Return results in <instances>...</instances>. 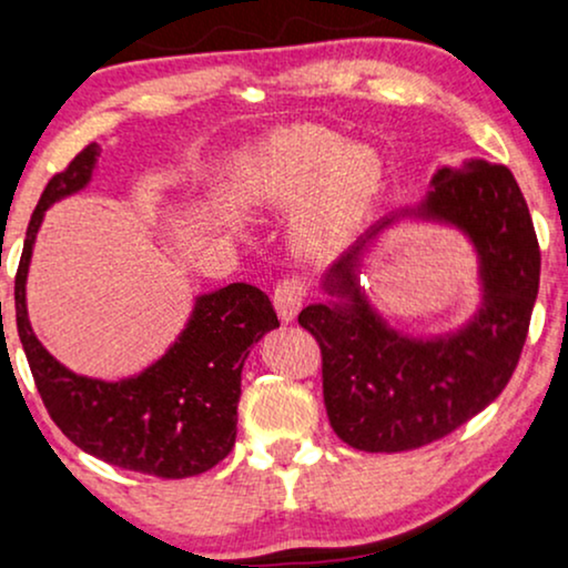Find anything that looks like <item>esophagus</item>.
<instances>
[{
	"label": "esophagus",
	"instance_id": "obj_1",
	"mask_svg": "<svg viewBox=\"0 0 568 568\" xmlns=\"http://www.w3.org/2000/svg\"><path fill=\"white\" fill-rule=\"evenodd\" d=\"M306 298V285L302 280H283L275 288V310L283 323H293Z\"/></svg>",
	"mask_w": 568,
	"mask_h": 568
}]
</instances>
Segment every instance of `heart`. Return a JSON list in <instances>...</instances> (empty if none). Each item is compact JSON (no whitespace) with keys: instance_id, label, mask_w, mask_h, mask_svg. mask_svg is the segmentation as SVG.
I'll list each match as a JSON object with an SVG mask.
<instances>
[{"instance_id":"obj_1","label":"heart","mask_w":568,"mask_h":568,"mask_svg":"<svg viewBox=\"0 0 568 568\" xmlns=\"http://www.w3.org/2000/svg\"><path fill=\"white\" fill-rule=\"evenodd\" d=\"M384 184L378 150L314 124L280 129L245 150L235 166V193L245 206H296L288 230L304 256L344 248L373 214Z\"/></svg>"}]
</instances>
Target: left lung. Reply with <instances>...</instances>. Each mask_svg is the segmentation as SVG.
Instances as JSON below:
<instances>
[{
  "label": "left lung",
  "instance_id": "8db88e82",
  "mask_svg": "<svg viewBox=\"0 0 568 568\" xmlns=\"http://www.w3.org/2000/svg\"><path fill=\"white\" fill-rule=\"evenodd\" d=\"M434 221L469 237L480 306L455 332L409 337L377 312L361 270L396 221ZM327 302L298 325L323 352V394L333 432L362 453H405L453 434L500 396L521 357L539 288V245L510 174L484 159L436 169L428 193L373 224L323 275Z\"/></svg>",
  "mask_w": 568,
  "mask_h": 568
}]
</instances>
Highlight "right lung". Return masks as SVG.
<instances>
[{
  "instance_id": "obj_1",
  "label": "right lung",
  "mask_w": 568,
  "mask_h": 568,
  "mask_svg": "<svg viewBox=\"0 0 568 568\" xmlns=\"http://www.w3.org/2000/svg\"><path fill=\"white\" fill-rule=\"evenodd\" d=\"M98 159L92 142L39 197L16 277L18 336L47 413L79 449L126 470L187 479L235 447L243 365L254 344L280 327L277 314L256 285L230 283L195 296L180 336L145 371L102 381L54 359L31 327L26 280L47 209L84 190Z\"/></svg>"
}]
</instances>
